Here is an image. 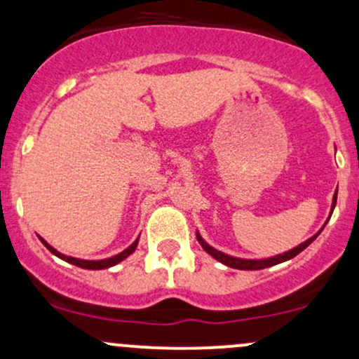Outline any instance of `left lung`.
<instances>
[{
  "label": "left lung",
  "mask_w": 359,
  "mask_h": 359,
  "mask_svg": "<svg viewBox=\"0 0 359 359\" xmlns=\"http://www.w3.org/2000/svg\"><path fill=\"white\" fill-rule=\"evenodd\" d=\"M335 202H337V191H335V194H334V198H332V210H330V212H334ZM325 224H327V222H325ZM320 231H322V229H320ZM320 231H318L317 234H315V236L308 238V240L304 241V243H302V245L296 246V248L289 250V252H284L283 255H276V257H271V258H264V260H246V258H236V257L226 255V253H222V252H219V250L212 248L209 243L203 241V238L200 236L198 233H196V240H198L200 245H202V248L205 250V252L209 253V255L214 257L215 260L221 262V264L227 265V267H231V269H240V271H260V269L272 267V265L283 264V262L291 260V258H294L296 255H298V253H302L303 250L306 248V246L310 245V243L315 240V238L318 236Z\"/></svg>",
  "instance_id": "obj_1"
}]
</instances>
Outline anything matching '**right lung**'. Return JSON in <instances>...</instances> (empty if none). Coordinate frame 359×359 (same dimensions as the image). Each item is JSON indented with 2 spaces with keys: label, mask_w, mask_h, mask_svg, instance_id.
I'll return each mask as SVG.
<instances>
[{
  "label": "right lung",
  "mask_w": 359,
  "mask_h": 359,
  "mask_svg": "<svg viewBox=\"0 0 359 359\" xmlns=\"http://www.w3.org/2000/svg\"><path fill=\"white\" fill-rule=\"evenodd\" d=\"M39 240L42 241V245H44L46 248H48L49 252L53 253V255H56L57 258H61V260L68 262V264L76 265V267H80V269H88V271H101V269H109V267H113V265H116V264H119V262H121V260H125L126 257L132 255V253L135 252V248H137V245H138V238H137V240H135V241L132 243V245L128 246V248L123 250V252L118 253V255H114V257H111V258H104V260H82V258H75V257H67V255H63V253H60V252H57V250L53 248V246L49 245V243L46 241L44 238L39 236Z\"/></svg>",
  "instance_id": "obj_1"
}]
</instances>
